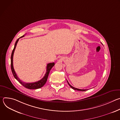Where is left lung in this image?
I'll list each match as a JSON object with an SVG mask.
<instances>
[{"label": "left lung", "instance_id": "obj_1", "mask_svg": "<svg viewBox=\"0 0 120 120\" xmlns=\"http://www.w3.org/2000/svg\"><path fill=\"white\" fill-rule=\"evenodd\" d=\"M67 82H68V84H69V86L72 88V89H74V90H77V91H87V90H88V89H78V88H75V87H74L73 86H72L71 85H70V83L68 82L67 81Z\"/></svg>", "mask_w": 120, "mask_h": 120}]
</instances>
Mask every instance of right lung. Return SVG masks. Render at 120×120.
<instances>
[{"mask_svg": "<svg viewBox=\"0 0 120 120\" xmlns=\"http://www.w3.org/2000/svg\"><path fill=\"white\" fill-rule=\"evenodd\" d=\"M24 37V35L22 36L21 37L19 38L18 40H17L15 43V46H14V48L12 51V52L11 54V71L12 72V74L14 76V77L18 80L19 83H20L23 86H24L25 87H26V88L29 89H39L41 88L42 86H43L44 85H45V84L46 83L47 80V78L49 74V72L51 70V69H52V68L55 65V63H49L47 64V66H46V72L45 73V75H44V76L43 77V78L41 79L40 80L38 81V82H30V83H26V82H23L22 81H21L19 78L18 77V76H17L14 69L13 67V55H14V51L15 50V48L16 47L17 43H18L19 38H22L23 37Z\"/></svg>", "mask_w": 120, "mask_h": 120, "instance_id": "add662e5", "label": "right lung"}]
</instances>
